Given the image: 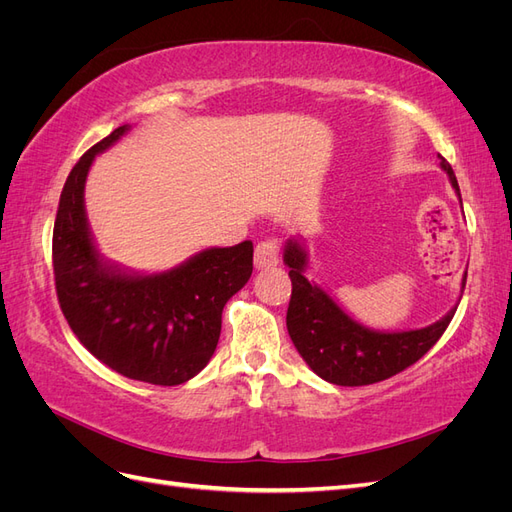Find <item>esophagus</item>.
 Returning <instances> with one entry per match:
<instances>
[{
    "label": "esophagus",
    "mask_w": 512,
    "mask_h": 512,
    "mask_svg": "<svg viewBox=\"0 0 512 512\" xmlns=\"http://www.w3.org/2000/svg\"><path fill=\"white\" fill-rule=\"evenodd\" d=\"M277 262H280V241L275 237L260 241L254 252V265L258 269H269V267H277Z\"/></svg>",
    "instance_id": "obj_1"
}]
</instances>
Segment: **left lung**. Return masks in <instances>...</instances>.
<instances>
[{
	"instance_id": "8db88e82",
	"label": "left lung",
	"mask_w": 512,
	"mask_h": 512,
	"mask_svg": "<svg viewBox=\"0 0 512 512\" xmlns=\"http://www.w3.org/2000/svg\"><path fill=\"white\" fill-rule=\"evenodd\" d=\"M440 166L448 175L459 200V185L451 164L442 156ZM284 262L292 282L286 327L294 348L316 376L337 386H365L391 378L421 359L438 342L457 312V303L438 322L412 331H376L363 327L335 303L331 294L307 280L309 258L303 243L292 237L284 245ZM468 271L463 273L461 294Z\"/></svg>"
}]
</instances>
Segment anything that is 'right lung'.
Returning a JSON list of instances; mask_svg holds the SVG:
<instances>
[{
	"label": "right lung",
	"mask_w": 512,
	"mask_h": 512,
	"mask_svg": "<svg viewBox=\"0 0 512 512\" xmlns=\"http://www.w3.org/2000/svg\"><path fill=\"white\" fill-rule=\"evenodd\" d=\"M119 126L76 162L61 190L53 228L57 299L79 342L117 374L158 386L188 382L218 346L222 309L254 269V245L209 247L162 273H136L106 260L91 237L85 181Z\"/></svg>",
	"instance_id": "add662e5"
}]
</instances>
